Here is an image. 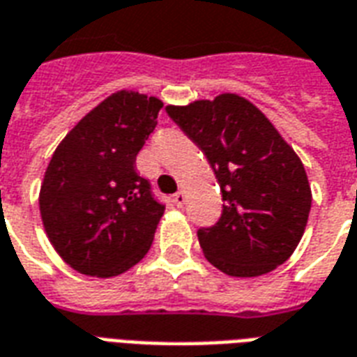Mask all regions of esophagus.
Segmentation results:
<instances>
[{"mask_svg":"<svg viewBox=\"0 0 357 357\" xmlns=\"http://www.w3.org/2000/svg\"><path fill=\"white\" fill-rule=\"evenodd\" d=\"M174 202H176V206H179V208H181V206L185 204V192L183 191L176 192V195H174Z\"/></svg>","mask_w":357,"mask_h":357,"instance_id":"esophagus-1","label":"esophagus"}]
</instances>
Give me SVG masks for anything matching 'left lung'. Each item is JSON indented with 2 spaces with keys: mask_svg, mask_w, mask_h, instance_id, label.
I'll use <instances>...</instances> for the list:
<instances>
[{
  "mask_svg": "<svg viewBox=\"0 0 357 357\" xmlns=\"http://www.w3.org/2000/svg\"><path fill=\"white\" fill-rule=\"evenodd\" d=\"M166 113L202 149L221 187V218L197 232L206 259L242 278L286 263L303 238L312 195L301 158L271 121L236 94L168 105Z\"/></svg>",
  "mask_w": 357,
  "mask_h": 357,
  "instance_id": "obj_1",
  "label": "left lung"
}]
</instances>
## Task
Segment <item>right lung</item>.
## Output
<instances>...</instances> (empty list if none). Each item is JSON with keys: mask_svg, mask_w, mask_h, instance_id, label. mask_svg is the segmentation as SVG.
Here are the masks:
<instances>
[{"mask_svg": "<svg viewBox=\"0 0 357 357\" xmlns=\"http://www.w3.org/2000/svg\"><path fill=\"white\" fill-rule=\"evenodd\" d=\"M160 109L157 98L115 92L52 155L39 195L41 219L54 250L81 274H123L151 248L165 204L136 170V155Z\"/></svg>", "mask_w": 357, "mask_h": 357, "instance_id": "add662e5", "label": "right lung"}]
</instances>
